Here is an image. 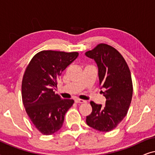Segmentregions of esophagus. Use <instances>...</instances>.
<instances>
[{"mask_svg": "<svg viewBox=\"0 0 155 155\" xmlns=\"http://www.w3.org/2000/svg\"><path fill=\"white\" fill-rule=\"evenodd\" d=\"M75 103H77V104H78V103L82 104V103L85 102V101L83 100V99H76L75 100Z\"/></svg>", "mask_w": 155, "mask_h": 155, "instance_id": "34e87169", "label": "esophagus"}]
</instances>
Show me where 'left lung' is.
<instances>
[{"mask_svg":"<svg viewBox=\"0 0 155 155\" xmlns=\"http://www.w3.org/2000/svg\"><path fill=\"white\" fill-rule=\"evenodd\" d=\"M85 55L96 61L99 84L104 89L105 106L90 101L92 111L87 116L89 126L102 132L116 128L128 113L133 97V82L128 65L121 54L107 44H99Z\"/></svg>","mask_w":155,"mask_h":155,"instance_id":"obj_1","label":"left lung"}]
</instances>
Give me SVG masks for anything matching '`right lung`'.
<instances>
[{
    "label": "right lung",
    "mask_w": 155,
    "mask_h": 155,
    "mask_svg": "<svg viewBox=\"0 0 155 155\" xmlns=\"http://www.w3.org/2000/svg\"><path fill=\"white\" fill-rule=\"evenodd\" d=\"M78 52L44 50L35 54L25 69L22 81V99L29 118L43 135L60 130L65 114L73 99H62L53 89L62 72L75 60Z\"/></svg>",
    "instance_id": "add662e5"
}]
</instances>
